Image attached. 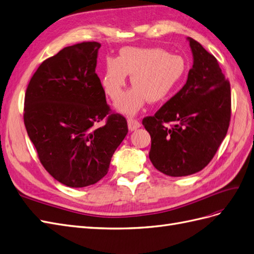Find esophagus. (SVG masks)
I'll list each match as a JSON object with an SVG mask.
<instances>
[{
	"instance_id": "esophagus-1",
	"label": "esophagus",
	"mask_w": 254,
	"mask_h": 254,
	"mask_svg": "<svg viewBox=\"0 0 254 254\" xmlns=\"http://www.w3.org/2000/svg\"><path fill=\"white\" fill-rule=\"evenodd\" d=\"M127 127H128L129 131H136V129L140 127V123H139V121H137L136 119L129 118L127 120Z\"/></svg>"
}]
</instances>
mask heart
Wrapping results in <instances>:
<instances>
[{"label": "heart", "mask_w": 254, "mask_h": 254, "mask_svg": "<svg viewBox=\"0 0 254 254\" xmlns=\"http://www.w3.org/2000/svg\"><path fill=\"white\" fill-rule=\"evenodd\" d=\"M187 64L181 56L161 48L125 47L117 59H108L102 75V88L118 102L125 94L127 75L133 87L116 106L118 112L134 116L146 102L160 103L167 99L183 79Z\"/></svg>", "instance_id": "obj_1"}]
</instances>
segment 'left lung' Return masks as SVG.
<instances>
[{
    "mask_svg": "<svg viewBox=\"0 0 254 254\" xmlns=\"http://www.w3.org/2000/svg\"><path fill=\"white\" fill-rule=\"evenodd\" d=\"M187 41L193 65L186 84L154 116L142 120L151 136L149 159L172 177L203 170L225 138L231 119L230 82L217 59L193 38Z\"/></svg>",
    "mask_w": 254,
    "mask_h": 254,
    "instance_id": "8db88e82",
    "label": "left lung"
}]
</instances>
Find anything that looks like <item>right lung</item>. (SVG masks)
I'll return each instance as SVG.
<instances>
[{"instance_id":"1","label":"right lung","mask_w":254,"mask_h":254,"mask_svg":"<svg viewBox=\"0 0 254 254\" xmlns=\"http://www.w3.org/2000/svg\"><path fill=\"white\" fill-rule=\"evenodd\" d=\"M101 44L84 42L45 60L31 78L24 99V126L41 163L62 185L96 184L109 170L127 134L125 117L109 114L95 73Z\"/></svg>"}]
</instances>
